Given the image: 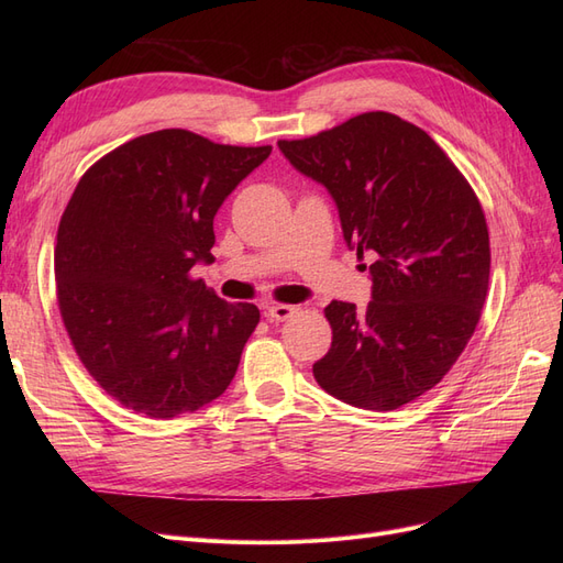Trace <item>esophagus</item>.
Here are the masks:
<instances>
[{"instance_id":"obj_1","label":"esophagus","mask_w":563,"mask_h":563,"mask_svg":"<svg viewBox=\"0 0 563 563\" xmlns=\"http://www.w3.org/2000/svg\"><path fill=\"white\" fill-rule=\"evenodd\" d=\"M296 314V308L294 305H269V308L265 310V317L269 319V321H286L288 317H294Z\"/></svg>"}]
</instances>
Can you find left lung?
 <instances>
[{
  "label": "left lung",
  "instance_id": "left-lung-1",
  "mask_svg": "<svg viewBox=\"0 0 563 563\" xmlns=\"http://www.w3.org/2000/svg\"><path fill=\"white\" fill-rule=\"evenodd\" d=\"M279 150L327 187L347 246L373 258L366 308L323 310L333 343L314 378L340 401L395 411L446 376L479 323L490 272L482 203L446 152L391 112Z\"/></svg>",
  "mask_w": 563,
  "mask_h": 563
}]
</instances>
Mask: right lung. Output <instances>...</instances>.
<instances>
[{
	"label": "right lung",
	"mask_w": 563,
	"mask_h": 563,
	"mask_svg": "<svg viewBox=\"0 0 563 563\" xmlns=\"http://www.w3.org/2000/svg\"><path fill=\"white\" fill-rule=\"evenodd\" d=\"M269 152L164 129L77 183L58 225V308L81 364L131 411L178 418L232 383L261 312L218 298L190 269L213 261L220 203Z\"/></svg>",
	"instance_id": "right-lung-1"
}]
</instances>
